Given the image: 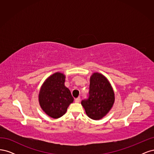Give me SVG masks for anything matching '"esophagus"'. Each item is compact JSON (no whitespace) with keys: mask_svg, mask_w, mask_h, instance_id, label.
I'll use <instances>...</instances> for the list:
<instances>
[{"mask_svg":"<svg viewBox=\"0 0 154 154\" xmlns=\"http://www.w3.org/2000/svg\"><path fill=\"white\" fill-rule=\"evenodd\" d=\"M80 101V97H78L77 98L75 99V102L76 103H79Z\"/></svg>","mask_w":154,"mask_h":154,"instance_id":"esophagus-1","label":"esophagus"}]
</instances>
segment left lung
<instances>
[{
    "mask_svg": "<svg viewBox=\"0 0 154 154\" xmlns=\"http://www.w3.org/2000/svg\"><path fill=\"white\" fill-rule=\"evenodd\" d=\"M114 92L110 82L103 74L94 72L90 78L88 99L82 101L86 114L94 120L103 118L112 107Z\"/></svg>",
    "mask_w": 154,
    "mask_h": 154,
    "instance_id": "8db88e82",
    "label": "left lung"
}]
</instances>
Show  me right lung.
<instances>
[{
  "instance_id": "add662e5",
  "label": "right lung",
  "mask_w": 154,
  "mask_h": 154,
  "mask_svg": "<svg viewBox=\"0 0 154 154\" xmlns=\"http://www.w3.org/2000/svg\"><path fill=\"white\" fill-rule=\"evenodd\" d=\"M66 76L56 72L47 78L42 86L38 95L39 103L45 113L57 119L66 114L74 98L71 91L65 86Z\"/></svg>"
}]
</instances>
